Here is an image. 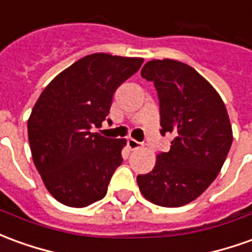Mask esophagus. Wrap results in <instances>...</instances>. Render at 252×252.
<instances>
[{
    "mask_svg": "<svg viewBox=\"0 0 252 252\" xmlns=\"http://www.w3.org/2000/svg\"><path fill=\"white\" fill-rule=\"evenodd\" d=\"M126 146H128V149H129V150H136V149L140 147V143H139L138 140L129 138L128 140H126Z\"/></svg>",
    "mask_w": 252,
    "mask_h": 252,
    "instance_id": "1",
    "label": "esophagus"
}]
</instances>
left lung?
Wrapping results in <instances>:
<instances>
[{"label":"left lung","mask_w":252,"mask_h":252,"mask_svg":"<svg viewBox=\"0 0 252 252\" xmlns=\"http://www.w3.org/2000/svg\"><path fill=\"white\" fill-rule=\"evenodd\" d=\"M159 99L161 135L173 133L168 153L157 156L150 173L136 177L146 199L179 207L207 189L232 146V126L225 103L205 77L176 60H153L142 68Z\"/></svg>","instance_id":"obj_1"}]
</instances>
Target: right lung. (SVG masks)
<instances>
[{
  "label": "right lung",
  "mask_w": 252,
  "mask_h": 252,
  "mask_svg": "<svg viewBox=\"0 0 252 252\" xmlns=\"http://www.w3.org/2000/svg\"><path fill=\"white\" fill-rule=\"evenodd\" d=\"M142 64L138 57L90 54L40 94L28 119V140L35 166L60 203L86 207L106 195L126 139L105 138L91 128L106 120L116 90Z\"/></svg>",
  "instance_id": "obj_1"
}]
</instances>
